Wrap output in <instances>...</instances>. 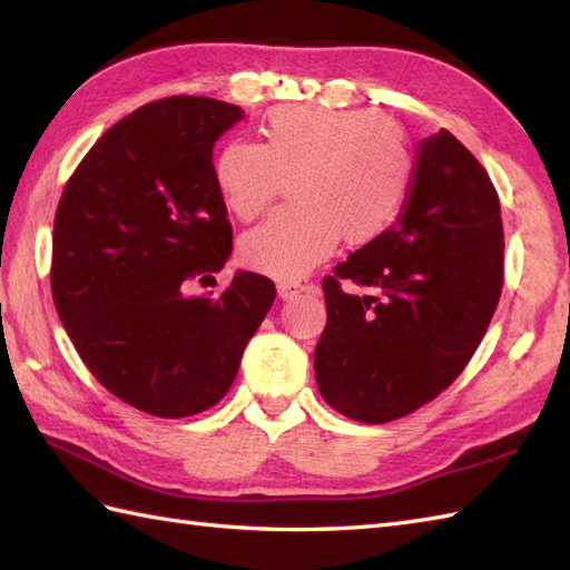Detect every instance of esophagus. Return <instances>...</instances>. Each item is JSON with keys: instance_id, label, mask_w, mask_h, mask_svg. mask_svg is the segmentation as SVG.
<instances>
[{"instance_id": "1", "label": "esophagus", "mask_w": 570, "mask_h": 570, "mask_svg": "<svg viewBox=\"0 0 570 570\" xmlns=\"http://www.w3.org/2000/svg\"><path fill=\"white\" fill-rule=\"evenodd\" d=\"M308 284H304V282H296V278H286V282H278L276 284V292H278V298H284V301H288V298H296L298 294H304V292H308Z\"/></svg>"}]
</instances>
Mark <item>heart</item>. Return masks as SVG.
<instances>
[{
    "label": "heart",
    "mask_w": 570,
    "mask_h": 570,
    "mask_svg": "<svg viewBox=\"0 0 570 570\" xmlns=\"http://www.w3.org/2000/svg\"><path fill=\"white\" fill-rule=\"evenodd\" d=\"M262 144L227 141L213 156V180L227 210L254 220L272 203L278 176L292 174L296 203L239 242L249 269L288 278L323 262L337 242L365 245L402 213L411 154L396 125L367 110L276 107Z\"/></svg>",
    "instance_id": "b5f03b06"
}]
</instances>
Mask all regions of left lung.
Returning a JSON list of instances; mask_svg holds the SVG:
<instances>
[{"label":"left lung","instance_id":"1","mask_svg":"<svg viewBox=\"0 0 570 570\" xmlns=\"http://www.w3.org/2000/svg\"><path fill=\"white\" fill-rule=\"evenodd\" d=\"M504 274L500 198L451 131L419 141L396 223L325 276L316 382L347 419L386 423L451 386L485 335ZM343 277L367 285L345 295Z\"/></svg>","mask_w":570,"mask_h":570}]
</instances>
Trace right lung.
<instances>
[{
  "instance_id": "right-lung-1",
  "label": "right lung",
  "mask_w": 570,
  "mask_h": 570,
  "mask_svg": "<svg viewBox=\"0 0 570 570\" xmlns=\"http://www.w3.org/2000/svg\"><path fill=\"white\" fill-rule=\"evenodd\" d=\"M239 119L242 107L213 98L144 105L105 131L58 203L60 323L98 382L151 416L220 402L274 304V282L254 272H235L217 298L186 294L233 254L213 147Z\"/></svg>"
}]
</instances>
